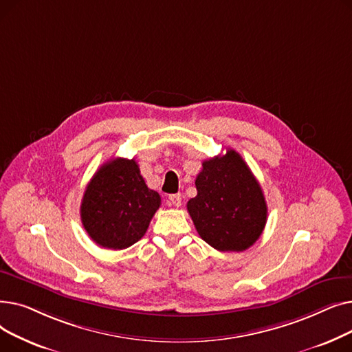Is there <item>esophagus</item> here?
Masks as SVG:
<instances>
[{
	"label": "esophagus",
	"mask_w": 352,
	"mask_h": 352,
	"mask_svg": "<svg viewBox=\"0 0 352 352\" xmlns=\"http://www.w3.org/2000/svg\"><path fill=\"white\" fill-rule=\"evenodd\" d=\"M168 206L170 207H179L181 206V197L179 195H170L168 197Z\"/></svg>",
	"instance_id": "esophagus-1"
}]
</instances>
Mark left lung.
I'll use <instances>...</instances> for the list:
<instances>
[{
	"mask_svg": "<svg viewBox=\"0 0 352 352\" xmlns=\"http://www.w3.org/2000/svg\"><path fill=\"white\" fill-rule=\"evenodd\" d=\"M197 197L187 202L192 223L218 251H245L267 223V202L250 166L234 150L202 162Z\"/></svg>",
	"mask_w": 352,
	"mask_h": 352,
	"instance_id": "8db88e82",
	"label": "left lung"
}]
</instances>
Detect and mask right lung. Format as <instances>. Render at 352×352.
<instances>
[{"label": "right lung", "mask_w": 352, "mask_h": 352, "mask_svg": "<svg viewBox=\"0 0 352 352\" xmlns=\"http://www.w3.org/2000/svg\"><path fill=\"white\" fill-rule=\"evenodd\" d=\"M160 206V194L146 187L135 160L114 158L88 182L80 212L92 241L124 250L144 236Z\"/></svg>", "instance_id": "right-lung-1"}]
</instances>
